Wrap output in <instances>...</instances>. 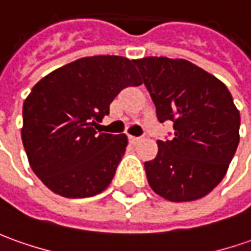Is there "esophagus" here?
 Returning a JSON list of instances; mask_svg holds the SVG:
<instances>
[{"label": "esophagus", "mask_w": 251, "mask_h": 251, "mask_svg": "<svg viewBox=\"0 0 251 251\" xmlns=\"http://www.w3.org/2000/svg\"><path fill=\"white\" fill-rule=\"evenodd\" d=\"M141 137H136V136H129V141L133 143V144H136V143H139Z\"/></svg>", "instance_id": "obj_1"}]
</instances>
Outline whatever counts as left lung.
<instances>
[{
    "label": "left lung",
    "instance_id": "obj_1",
    "mask_svg": "<svg viewBox=\"0 0 251 251\" xmlns=\"http://www.w3.org/2000/svg\"><path fill=\"white\" fill-rule=\"evenodd\" d=\"M156 108L175 136L158 140V154L144 163L150 187L170 202L206 197L224 178L239 144L240 114L220 79L184 59L133 60Z\"/></svg>",
    "mask_w": 251,
    "mask_h": 251
}]
</instances>
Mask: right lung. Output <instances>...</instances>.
<instances>
[{
    "label": "right lung",
    "instance_id": "obj_1",
    "mask_svg": "<svg viewBox=\"0 0 251 251\" xmlns=\"http://www.w3.org/2000/svg\"><path fill=\"white\" fill-rule=\"evenodd\" d=\"M141 79L133 60L92 56L68 63L35 83L23 103L22 141L32 172L64 198L104 191L125 154V134L97 133L110 104Z\"/></svg>",
    "mask_w": 251,
    "mask_h": 251
}]
</instances>
